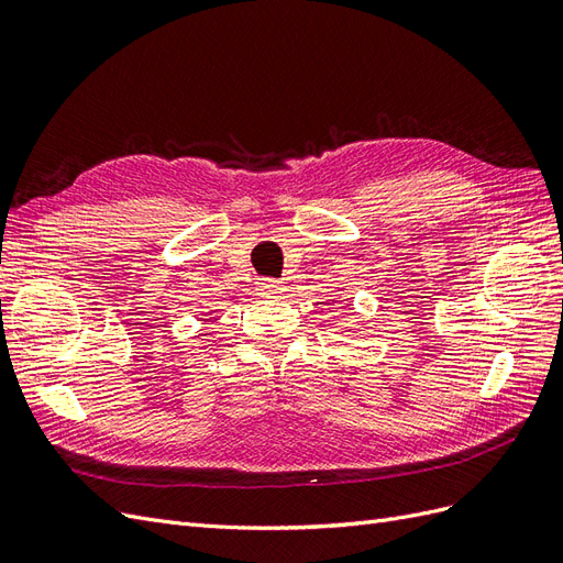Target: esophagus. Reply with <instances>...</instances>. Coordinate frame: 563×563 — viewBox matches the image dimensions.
<instances>
[{"label":"esophagus","mask_w":563,"mask_h":563,"mask_svg":"<svg viewBox=\"0 0 563 563\" xmlns=\"http://www.w3.org/2000/svg\"><path fill=\"white\" fill-rule=\"evenodd\" d=\"M258 291H261V296H275V294L282 291V282L265 277V279L258 282Z\"/></svg>","instance_id":"obj_1"}]
</instances>
